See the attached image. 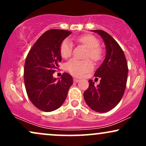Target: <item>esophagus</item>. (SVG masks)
<instances>
[{
  "mask_svg": "<svg viewBox=\"0 0 146 146\" xmlns=\"http://www.w3.org/2000/svg\"><path fill=\"white\" fill-rule=\"evenodd\" d=\"M73 81L75 82H78L80 81V79H78V78H73Z\"/></svg>",
  "mask_w": 146,
  "mask_h": 146,
  "instance_id": "obj_1",
  "label": "esophagus"
}]
</instances>
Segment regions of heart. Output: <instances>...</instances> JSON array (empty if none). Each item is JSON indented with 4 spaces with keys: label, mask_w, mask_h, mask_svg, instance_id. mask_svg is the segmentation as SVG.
<instances>
[{
    "label": "heart",
    "mask_w": 146,
    "mask_h": 146,
    "mask_svg": "<svg viewBox=\"0 0 146 146\" xmlns=\"http://www.w3.org/2000/svg\"><path fill=\"white\" fill-rule=\"evenodd\" d=\"M77 42L88 48L86 58H90L95 62H98L103 58V51L99 46L100 41L92 35H84L75 38ZM73 44L69 39L64 40L60 45V54L62 58H67L71 55ZM66 69L76 77H80L93 69V66L90 60H79L71 59L66 63Z\"/></svg>",
    "instance_id": "b5f03b06"
}]
</instances>
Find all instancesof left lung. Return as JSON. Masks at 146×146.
Returning <instances> with one entry per match:
<instances>
[{
    "instance_id": "left-lung-1",
    "label": "left lung",
    "mask_w": 146,
    "mask_h": 146,
    "mask_svg": "<svg viewBox=\"0 0 146 146\" xmlns=\"http://www.w3.org/2000/svg\"><path fill=\"white\" fill-rule=\"evenodd\" d=\"M104 41L106 54L94 76L101 78L100 84L88 80L89 86L84 93L87 105L98 113H106L115 108L121 101L128 78V64L121 46L108 33L93 30Z\"/></svg>"
}]
</instances>
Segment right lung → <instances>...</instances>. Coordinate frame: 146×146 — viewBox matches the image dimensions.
Returning <instances> with one entry per match:
<instances>
[{"instance_id": "right-lung-1", "label": "right lung", "mask_w": 146, "mask_h": 146, "mask_svg": "<svg viewBox=\"0 0 146 146\" xmlns=\"http://www.w3.org/2000/svg\"><path fill=\"white\" fill-rule=\"evenodd\" d=\"M71 31L51 29L37 40L28 53L24 67L25 88L36 108L51 112L60 108L67 97L73 78L67 73L57 80L53 74L62 61L60 45Z\"/></svg>"}]
</instances>
